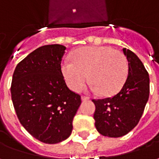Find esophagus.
<instances>
[{"instance_id": "1", "label": "esophagus", "mask_w": 159, "mask_h": 159, "mask_svg": "<svg viewBox=\"0 0 159 159\" xmlns=\"http://www.w3.org/2000/svg\"><path fill=\"white\" fill-rule=\"evenodd\" d=\"M81 99H82V100H83V101H87V100H89V97H86V96H82L81 97Z\"/></svg>"}]
</instances>
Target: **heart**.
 <instances>
[{"mask_svg": "<svg viewBox=\"0 0 159 159\" xmlns=\"http://www.w3.org/2000/svg\"><path fill=\"white\" fill-rule=\"evenodd\" d=\"M61 69L66 83L73 91H81L89 76L93 91L111 96L123 88L129 66L122 52L110 47L99 46L76 50L72 60L64 61Z\"/></svg>", "mask_w": 159, "mask_h": 159, "instance_id": "b5f03b06", "label": "heart"}]
</instances>
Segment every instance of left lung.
<instances>
[{"instance_id": "obj_1", "label": "left lung", "mask_w": 159, "mask_h": 159, "mask_svg": "<svg viewBox=\"0 0 159 159\" xmlns=\"http://www.w3.org/2000/svg\"><path fill=\"white\" fill-rule=\"evenodd\" d=\"M123 51L129 72L122 89L113 97L93 100L95 127L104 136L117 138L130 132L139 123L149 98L150 79L145 66L132 51Z\"/></svg>"}]
</instances>
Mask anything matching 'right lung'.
Returning <instances> with one entry per match:
<instances>
[{"instance_id": "obj_1", "label": "right lung", "mask_w": 159, "mask_h": 159, "mask_svg": "<svg viewBox=\"0 0 159 159\" xmlns=\"http://www.w3.org/2000/svg\"><path fill=\"white\" fill-rule=\"evenodd\" d=\"M66 49L59 44L40 47L19 63L12 76L11 94L19 122L43 143H59L70 135L82 102L61 71Z\"/></svg>"}]
</instances>
